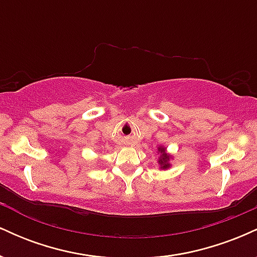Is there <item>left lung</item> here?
Instances as JSON below:
<instances>
[{"label":"left lung","instance_id":"1","mask_svg":"<svg viewBox=\"0 0 257 257\" xmlns=\"http://www.w3.org/2000/svg\"><path fill=\"white\" fill-rule=\"evenodd\" d=\"M157 152L159 153L158 157V164H159V169L161 170H168L172 168V159L174 158L169 152L167 151V147L164 146H158L157 147Z\"/></svg>","mask_w":257,"mask_h":257}]
</instances>
